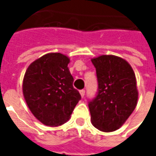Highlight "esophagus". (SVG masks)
Returning <instances> with one entry per match:
<instances>
[{"label": "esophagus", "mask_w": 156, "mask_h": 156, "mask_svg": "<svg viewBox=\"0 0 156 156\" xmlns=\"http://www.w3.org/2000/svg\"><path fill=\"white\" fill-rule=\"evenodd\" d=\"M80 94H81V96L83 98L84 97V95H85V90L84 89H81V91H80Z\"/></svg>", "instance_id": "obj_1"}]
</instances>
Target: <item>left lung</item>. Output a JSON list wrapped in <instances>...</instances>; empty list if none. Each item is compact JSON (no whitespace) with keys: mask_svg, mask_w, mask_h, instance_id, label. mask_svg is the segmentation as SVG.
Masks as SVG:
<instances>
[{"mask_svg":"<svg viewBox=\"0 0 156 156\" xmlns=\"http://www.w3.org/2000/svg\"><path fill=\"white\" fill-rule=\"evenodd\" d=\"M98 93L89 101L91 122L103 132L119 129L135 110L138 90L134 70L126 60L112 55L92 58Z\"/></svg>","mask_w":156,"mask_h":156,"instance_id":"obj_1","label":"left lung"}]
</instances>
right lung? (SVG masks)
<instances>
[{"mask_svg":"<svg viewBox=\"0 0 156 156\" xmlns=\"http://www.w3.org/2000/svg\"><path fill=\"white\" fill-rule=\"evenodd\" d=\"M70 59L61 53H49L31 63L22 82L28 108L39 122L57 127L68 122L81 100L69 72Z\"/></svg>","mask_w":156,"mask_h":156,"instance_id":"right-lung-1","label":"right lung"}]
</instances>
